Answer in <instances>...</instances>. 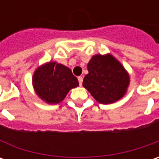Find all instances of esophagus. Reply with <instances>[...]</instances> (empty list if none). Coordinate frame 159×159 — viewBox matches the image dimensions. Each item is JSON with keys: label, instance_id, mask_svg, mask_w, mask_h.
Masks as SVG:
<instances>
[{"label": "esophagus", "instance_id": "1", "mask_svg": "<svg viewBox=\"0 0 159 159\" xmlns=\"http://www.w3.org/2000/svg\"><path fill=\"white\" fill-rule=\"evenodd\" d=\"M78 80H79V83H80V85L81 86L82 85V82H83V78L81 76L78 77Z\"/></svg>", "mask_w": 159, "mask_h": 159}]
</instances>
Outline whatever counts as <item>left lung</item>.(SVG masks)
I'll return each mask as SVG.
<instances>
[{"label":"left lung","mask_w":159,"mask_h":159,"mask_svg":"<svg viewBox=\"0 0 159 159\" xmlns=\"http://www.w3.org/2000/svg\"><path fill=\"white\" fill-rule=\"evenodd\" d=\"M88 70L83 87L98 102L112 103L125 95L130 82L129 74L111 54L93 56L88 64Z\"/></svg>","instance_id":"8db88e82"}]
</instances>
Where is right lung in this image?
I'll return each instance as SVG.
<instances>
[{
    "mask_svg": "<svg viewBox=\"0 0 159 159\" xmlns=\"http://www.w3.org/2000/svg\"><path fill=\"white\" fill-rule=\"evenodd\" d=\"M36 94L48 103H59L71 89L79 86L70 68L56 62H48L38 67L33 76Z\"/></svg>",
    "mask_w": 159,
    "mask_h": 159,
    "instance_id": "1",
    "label": "right lung"
}]
</instances>
